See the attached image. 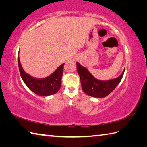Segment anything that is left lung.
<instances>
[{
    "instance_id": "obj_1",
    "label": "left lung",
    "mask_w": 147,
    "mask_h": 147,
    "mask_svg": "<svg viewBox=\"0 0 147 147\" xmlns=\"http://www.w3.org/2000/svg\"><path fill=\"white\" fill-rule=\"evenodd\" d=\"M77 72L80 78L82 90L89 96L96 98H103L111 93L120 82L124 70L117 78L102 81L96 79L86 68L76 62Z\"/></svg>"
}]
</instances>
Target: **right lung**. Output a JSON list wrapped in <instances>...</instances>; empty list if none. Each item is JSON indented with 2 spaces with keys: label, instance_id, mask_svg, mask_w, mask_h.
Here are the masks:
<instances>
[{
  "label": "right lung",
  "instance_id": "1",
  "mask_svg": "<svg viewBox=\"0 0 147 147\" xmlns=\"http://www.w3.org/2000/svg\"><path fill=\"white\" fill-rule=\"evenodd\" d=\"M17 59L21 78L26 86L34 93L39 96H49L56 93L59 91L61 87L64 63L59 66L58 68L48 77L39 79L34 78L24 72L20 62L19 54Z\"/></svg>",
  "mask_w": 147,
  "mask_h": 147
}]
</instances>
